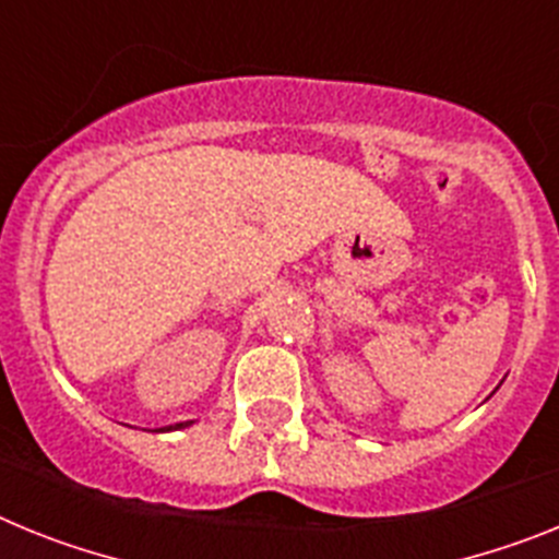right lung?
Wrapping results in <instances>:
<instances>
[{"mask_svg":"<svg viewBox=\"0 0 559 559\" xmlns=\"http://www.w3.org/2000/svg\"><path fill=\"white\" fill-rule=\"evenodd\" d=\"M192 426V419H187V423H176V426H165V428H153L156 433H165V431H181V428Z\"/></svg>","mask_w":559,"mask_h":559,"instance_id":"obj_1","label":"right lung"}]
</instances>
